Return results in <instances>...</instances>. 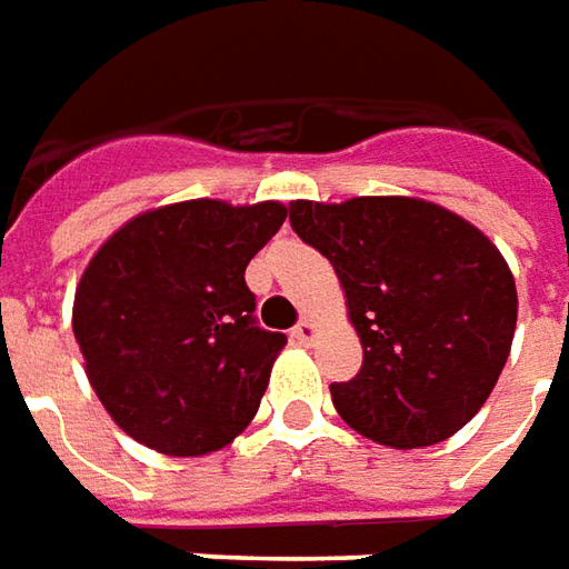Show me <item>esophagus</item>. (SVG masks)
Here are the masks:
<instances>
[{
  "mask_svg": "<svg viewBox=\"0 0 569 569\" xmlns=\"http://www.w3.org/2000/svg\"><path fill=\"white\" fill-rule=\"evenodd\" d=\"M315 336H317V323L315 320H308V317H305V320H299V323H296V330H292V339H296V342H301V346L315 342Z\"/></svg>",
  "mask_w": 569,
  "mask_h": 569,
  "instance_id": "obj_1",
  "label": "esophagus"
}]
</instances>
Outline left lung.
Masks as SVG:
<instances>
[{
	"instance_id": "left-lung-1",
	"label": "left lung",
	"mask_w": 569,
	"mask_h": 569,
	"mask_svg": "<svg viewBox=\"0 0 569 569\" xmlns=\"http://www.w3.org/2000/svg\"><path fill=\"white\" fill-rule=\"evenodd\" d=\"M333 264L365 365L333 382L339 417L392 448L446 442L486 405L511 355L517 286L492 239L411 196L289 204Z\"/></svg>"
}]
</instances>
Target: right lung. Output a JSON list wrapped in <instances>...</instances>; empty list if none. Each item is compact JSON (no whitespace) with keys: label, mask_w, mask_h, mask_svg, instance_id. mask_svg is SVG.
<instances>
[{"label":"right lung","mask_w":569,"mask_h":569,"mask_svg":"<svg viewBox=\"0 0 569 569\" xmlns=\"http://www.w3.org/2000/svg\"><path fill=\"white\" fill-rule=\"evenodd\" d=\"M286 204L189 199L108 236L73 292V339L127 436L173 458L230 446L252 423L286 336L254 323L246 268Z\"/></svg>","instance_id":"add662e5"}]
</instances>
